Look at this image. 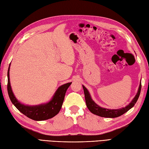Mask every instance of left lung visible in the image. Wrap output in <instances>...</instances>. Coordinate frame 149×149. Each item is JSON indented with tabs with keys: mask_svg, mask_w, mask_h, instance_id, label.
<instances>
[{
	"mask_svg": "<svg viewBox=\"0 0 149 149\" xmlns=\"http://www.w3.org/2000/svg\"><path fill=\"white\" fill-rule=\"evenodd\" d=\"M82 87H83L84 92L86 106L87 108L89 109V111L91 113L96 114V115L101 116V117L116 118L122 115V114H123L126 112H127L129 109H130L132 108L133 107V106L135 105V104L136 103L139 97L142 85H141V81H140L138 92H137L136 96L134 97V98L133 99V100L131 101L130 103L128 105H127V106H125L124 108H122L120 109H110L103 108L102 107H100V106H98L96 102L92 100L88 90H87L84 86H82Z\"/></svg>",
	"mask_w": 149,
	"mask_h": 149,
	"instance_id": "1",
	"label": "left lung"
}]
</instances>
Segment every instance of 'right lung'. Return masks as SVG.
Here are the masks:
<instances>
[{
    "instance_id": "right-lung-1",
    "label": "right lung",
    "mask_w": 149,
    "mask_h": 149,
    "mask_svg": "<svg viewBox=\"0 0 149 149\" xmlns=\"http://www.w3.org/2000/svg\"><path fill=\"white\" fill-rule=\"evenodd\" d=\"M9 70L10 65L7 71V91L11 102L19 111L24 114L25 116L36 121H43L49 119L59 113L62 108L66 91L72 82L65 84L60 86L56 91L52 100L47 103L36 106L24 105L21 103L13 94L10 83Z\"/></svg>"
}]
</instances>
